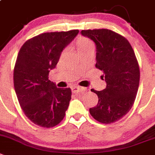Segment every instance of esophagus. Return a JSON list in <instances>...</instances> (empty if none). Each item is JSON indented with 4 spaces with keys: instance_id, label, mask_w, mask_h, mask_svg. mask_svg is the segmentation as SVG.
Instances as JSON below:
<instances>
[{
    "instance_id": "34e87169",
    "label": "esophagus",
    "mask_w": 155,
    "mask_h": 155,
    "mask_svg": "<svg viewBox=\"0 0 155 155\" xmlns=\"http://www.w3.org/2000/svg\"><path fill=\"white\" fill-rule=\"evenodd\" d=\"M85 90V88L82 87H79V86H73L71 87V91L73 93H76V92L78 91H84Z\"/></svg>"
}]
</instances>
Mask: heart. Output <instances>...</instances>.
Instances as JSON below:
<instances>
[{
  "label": "heart",
  "mask_w": 155,
  "mask_h": 155,
  "mask_svg": "<svg viewBox=\"0 0 155 155\" xmlns=\"http://www.w3.org/2000/svg\"><path fill=\"white\" fill-rule=\"evenodd\" d=\"M77 45H78V50L79 53L91 49V48H94L93 42L89 38H85V37L78 38L77 41Z\"/></svg>",
  "instance_id": "obj_1"
}]
</instances>
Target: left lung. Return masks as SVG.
Returning <instances> with one entry per match:
<instances>
[{
	"instance_id": "1",
	"label": "left lung",
	"mask_w": 155,
	"mask_h": 155,
	"mask_svg": "<svg viewBox=\"0 0 155 155\" xmlns=\"http://www.w3.org/2000/svg\"><path fill=\"white\" fill-rule=\"evenodd\" d=\"M81 35L96 45L95 67L103 71L101 78L107 83L103 91L91 90L98 103L89 111L102 124L114 123L127 114L135 101L140 81L135 54L124 37L109 29L83 30Z\"/></svg>"
}]
</instances>
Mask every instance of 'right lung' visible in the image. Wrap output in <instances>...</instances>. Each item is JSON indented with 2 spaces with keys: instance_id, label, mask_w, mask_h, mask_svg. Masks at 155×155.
Returning a JSON list of instances; mask_svg holds the SVG:
<instances>
[{
  "instance_id": "right-lung-1",
  "label": "right lung",
  "mask_w": 155,
  "mask_h": 155,
  "mask_svg": "<svg viewBox=\"0 0 155 155\" xmlns=\"http://www.w3.org/2000/svg\"><path fill=\"white\" fill-rule=\"evenodd\" d=\"M78 32L41 34L28 40L20 49L14 69L15 92L25 115L40 127H53L64 117L71 90L57 87L48 75L64 48Z\"/></svg>"
}]
</instances>
